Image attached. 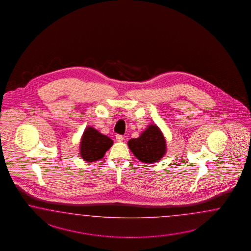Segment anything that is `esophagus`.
Returning a JSON list of instances; mask_svg holds the SVG:
<instances>
[{
  "label": "esophagus",
  "mask_w": 251,
  "mask_h": 251,
  "mask_svg": "<svg viewBox=\"0 0 251 251\" xmlns=\"http://www.w3.org/2000/svg\"><path fill=\"white\" fill-rule=\"evenodd\" d=\"M116 140H117V142L122 143V142L124 141V137L122 135H120V134H117V135H116Z\"/></svg>",
  "instance_id": "esophagus-1"
}]
</instances>
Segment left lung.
Instances as JSON below:
<instances>
[{
    "label": "left lung",
    "instance_id": "8db88e82",
    "mask_svg": "<svg viewBox=\"0 0 251 251\" xmlns=\"http://www.w3.org/2000/svg\"><path fill=\"white\" fill-rule=\"evenodd\" d=\"M128 146L141 162H158L166 152V143L163 134L156 125H149L139 138L131 139Z\"/></svg>",
    "mask_w": 251,
    "mask_h": 251
}]
</instances>
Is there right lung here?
<instances>
[{
	"label": "right lung",
	"instance_id": "right-lung-1",
	"mask_svg": "<svg viewBox=\"0 0 251 251\" xmlns=\"http://www.w3.org/2000/svg\"><path fill=\"white\" fill-rule=\"evenodd\" d=\"M112 144L113 141L108 136L103 135L92 127H88L82 136L80 154L86 162H95L103 158Z\"/></svg>",
	"mask_w": 251,
	"mask_h": 251
}]
</instances>
